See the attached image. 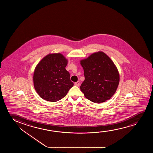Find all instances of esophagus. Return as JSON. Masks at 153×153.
<instances>
[{
  "mask_svg": "<svg viewBox=\"0 0 153 153\" xmlns=\"http://www.w3.org/2000/svg\"><path fill=\"white\" fill-rule=\"evenodd\" d=\"M74 85H75V86H79L80 85V82H78H78H75Z\"/></svg>",
  "mask_w": 153,
  "mask_h": 153,
  "instance_id": "obj_1",
  "label": "esophagus"
}]
</instances>
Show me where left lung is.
Segmentation results:
<instances>
[{
	"label": "left lung",
	"instance_id": "8db88e82",
	"mask_svg": "<svg viewBox=\"0 0 153 153\" xmlns=\"http://www.w3.org/2000/svg\"><path fill=\"white\" fill-rule=\"evenodd\" d=\"M85 80L80 87L86 98L96 103L103 102L113 96L120 81L117 68L107 55L94 53L80 61Z\"/></svg>",
	"mask_w": 153,
	"mask_h": 153
}]
</instances>
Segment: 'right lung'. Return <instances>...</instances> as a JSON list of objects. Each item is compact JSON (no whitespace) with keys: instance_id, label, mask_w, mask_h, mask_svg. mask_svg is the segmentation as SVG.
<instances>
[{"instance_id":"add662e5","label":"right lung","mask_w":153,"mask_h":153,"mask_svg":"<svg viewBox=\"0 0 153 153\" xmlns=\"http://www.w3.org/2000/svg\"><path fill=\"white\" fill-rule=\"evenodd\" d=\"M67 60L61 53L50 54L36 66L33 74L34 87L44 100L56 102L63 98L74 83L65 67Z\"/></svg>"}]
</instances>
